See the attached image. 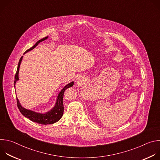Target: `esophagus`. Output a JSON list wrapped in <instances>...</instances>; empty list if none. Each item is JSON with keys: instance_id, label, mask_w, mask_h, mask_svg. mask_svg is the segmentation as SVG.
<instances>
[{"instance_id": "1", "label": "esophagus", "mask_w": 160, "mask_h": 160, "mask_svg": "<svg viewBox=\"0 0 160 160\" xmlns=\"http://www.w3.org/2000/svg\"><path fill=\"white\" fill-rule=\"evenodd\" d=\"M80 79H81L80 77V76H77V81H80Z\"/></svg>"}]
</instances>
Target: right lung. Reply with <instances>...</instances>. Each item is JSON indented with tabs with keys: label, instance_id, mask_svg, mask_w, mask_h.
Returning <instances> with one entry per match:
<instances>
[{
	"label": "right lung",
	"instance_id": "right-lung-1",
	"mask_svg": "<svg viewBox=\"0 0 160 160\" xmlns=\"http://www.w3.org/2000/svg\"><path fill=\"white\" fill-rule=\"evenodd\" d=\"M48 38V37H45L43 38H42V39L39 40L38 42H37V43L33 45L32 48L28 49L24 53V54L25 53L28 52V51L33 49L36 46H37L38 44L40 42H42L45 40H46ZM22 59V56H21V58L19 59V61L18 62L16 73L15 77H14V79H15L14 82V87H15V85H16V82L19 80V76H18L19 75V70L20 64L21 62ZM73 83H74V82H72L67 84L66 86H64L63 87V88L60 91L58 96V98H57L55 106L50 111H49L47 112H45V113L37 112H35L33 111L25 109V108H23L21 105L18 99L17 98L18 108L19 111L21 112L22 115L25 117L26 118H28L31 121L33 122H36L37 123L42 124V125L53 124V123L58 122L61 118V117H62L63 112H64V106H63L62 101H63V96H64V91L68 88L72 87L73 85Z\"/></svg>",
	"mask_w": 160,
	"mask_h": 160
}]
</instances>
